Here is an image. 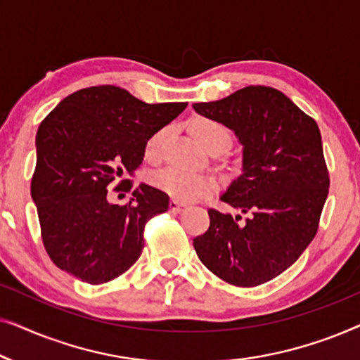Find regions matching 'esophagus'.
Segmentation results:
<instances>
[{
    "label": "esophagus",
    "mask_w": 360,
    "mask_h": 360,
    "mask_svg": "<svg viewBox=\"0 0 360 360\" xmlns=\"http://www.w3.org/2000/svg\"><path fill=\"white\" fill-rule=\"evenodd\" d=\"M169 206H170V210L174 211V213H181V211L186 210V205L180 203V201H176V200H172Z\"/></svg>",
    "instance_id": "34e87169"
}]
</instances>
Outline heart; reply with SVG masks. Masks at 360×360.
<instances>
[{"label": "heart", "instance_id": "b5f03b06", "mask_svg": "<svg viewBox=\"0 0 360 360\" xmlns=\"http://www.w3.org/2000/svg\"><path fill=\"white\" fill-rule=\"evenodd\" d=\"M193 134L206 149L216 141H226L231 144L229 131L223 124L211 120L195 121ZM162 137H164V132H157L155 136L150 137V141L147 142V154H155ZM150 181L155 188L165 191L174 200L185 201V203L203 198V196L210 195L214 190V180L211 176L190 174V172L176 169V167H167V169L154 172L150 175Z\"/></svg>", "mask_w": 360, "mask_h": 360}]
</instances>
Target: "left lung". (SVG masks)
<instances>
[{"mask_svg":"<svg viewBox=\"0 0 360 360\" xmlns=\"http://www.w3.org/2000/svg\"><path fill=\"white\" fill-rule=\"evenodd\" d=\"M193 110L233 129L243 144V174L221 200L248 214L240 223V214L208 210L210 228L193 248L216 277L257 287L297 262L316 236L329 191L321 132L288 96L262 85Z\"/></svg>","mask_w":360,"mask_h":360,"instance_id":"left-lung-1","label":"left lung"}]
</instances>
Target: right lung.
I'll return each mask as SVG.
<instances>
[{"label":"right lung","mask_w":360,"mask_h":360,"mask_svg":"<svg viewBox=\"0 0 360 360\" xmlns=\"http://www.w3.org/2000/svg\"><path fill=\"white\" fill-rule=\"evenodd\" d=\"M188 103L137 100L124 88L100 85L58 103L39 126L31 196L42 243L58 269L91 285L120 277L141 257L146 223L169 210V195L146 184L124 206L108 190L129 191L147 141Z\"/></svg>","instance_id":"right-lung-1"}]
</instances>
